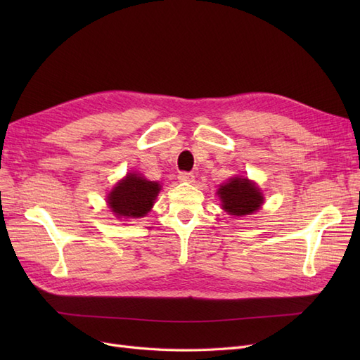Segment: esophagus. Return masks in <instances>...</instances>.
I'll list each match as a JSON object with an SVG mask.
<instances>
[{
	"instance_id": "obj_1",
	"label": "esophagus",
	"mask_w": 360,
	"mask_h": 360,
	"mask_svg": "<svg viewBox=\"0 0 360 360\" xmlns=\"http://www.w3.org/2000/svg\"><path fill=\"white\" fill-rule=\"evenodd\" d=\"M193 179H195V176L192 172H186V171H181L180 174H179V180L180 181H193Z\"/></svg>"
}]
</instances>
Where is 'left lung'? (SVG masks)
Listing matches in <instances>:
<instances>
[{"label": "left lung", "mask_w": 360, "mask_h": 360, "mask_svg": "<svg viewBox=\"0 0 360 360\" xmlns=\"http://www.w3.org/2000/svg\"><path fill=\"white\" fill-rule=\"evenodd\" d=\"M224 210L233 216H246L257 212L263 204V195L248 179L234 177L217 191Z\"/></svg>", "instance_id": "left-lung-1"}]
</instances>
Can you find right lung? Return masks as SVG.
Wrapping results in <instances>:
<instances>
[{
  "label": "right lung",
  "instance_id": "right-lung-1",
  "mask_svg": "<svg viewBox=\"0 0 360 360\" xmlns=\"http://www.w3.org/2000/svg\"><path fill=\"white\" fill-rule=\"evenodd\" d=\"M159 191V183L130 172L110 192L108 202L118 217H141L151 210Z\"/></svg>",
  "mask_w": 360,
  "mask_h": 360
}]
</instances>
